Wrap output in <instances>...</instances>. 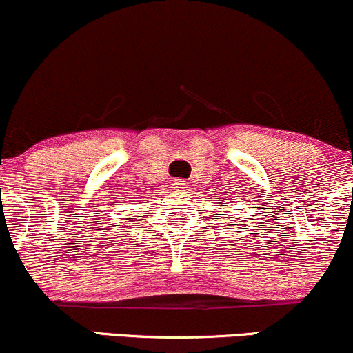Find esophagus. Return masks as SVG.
I'll list each match as a JSON object with an SVG mask.
<instances>
[{"label": "esophagus", "mask_w": 353, "mask_h": 353, "mask_svg": "<svg viewBox=\"0 0 353 353\" xmlns=\"http://www.w3.org/2000/svg\"><path fill=\"white\" fill-rule=\"evenodd\" d=\"M172 185L175 190H185V188H187V183H185L183 180H175Z\"/></svg>", "instance_id": "34e87169"}]
</instances>
